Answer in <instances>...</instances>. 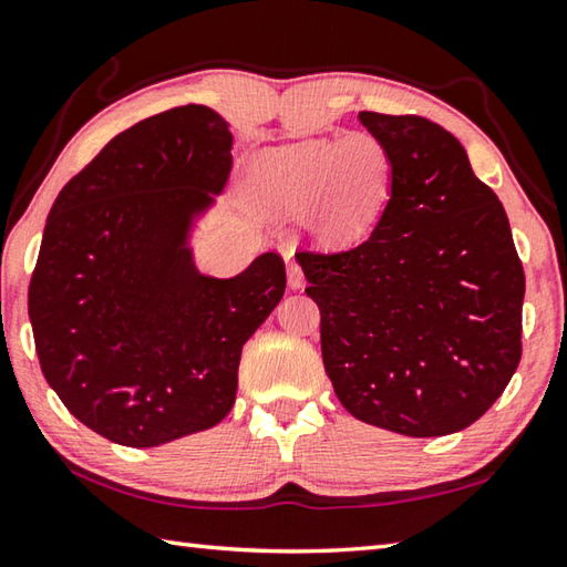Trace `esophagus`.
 Listing matches in <instances>:
<instances>
[{
    "instance_id": "34e87169",
    "label": "esophagus",
    "mask_w": 567,
    "mask_h": 567,
    "mask_svg": "<svg viewBox=\"0 0 567 567\" xmlns=\"http://www.w3.org/2000/svg\"><path fill=\"white\" fill-rule=\"evenodd\" d=\"M287 282H290L292 290H300V287L305 285V272H302V267L297 265V262H292L290 267H287Z\"/></svg>"
}]
</instances>
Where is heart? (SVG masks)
I'll list each match as a JSON object with an SVG mask.
<instances>
[{"label": "heart", "mask_w": 567, "mask_h": 567, "mask_svg": "<svg viewBox=\"0 0 567 567\" xmlns=\"http://www.w3.org/2000/svg\"><path fill=\"white\" fill-rule=\"evenodd\" d=\"M391 190V156L367 133L315 138L262 153L250 193L265 213H302L319 243L344 248L372 230Z\"/></svg>", "instance_id": "b5f03b06"}]
</instances>
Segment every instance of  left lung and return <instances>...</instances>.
Listing matches in <instances>:
<instances>
[{"mask_svg":"<svg viewBox=\"0 0 567 567\" xmlns=\"http://www.w3.org/2000/svg\"><path fill=\"white\" fill-rule=\"evenodd\" d=\"M391 198L342 252H297L324 372L349 414L404 436L471 426L520 362L526 275L498 195L439 123L362 111Z\"/></svg>","mask_w":567,"mask_h":567,"instance_id":"left-lung-1","label":"left lung"}]
</instances>
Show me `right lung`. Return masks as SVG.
I'll return each mask as SVG.
<instances>
[{
	"instance_id": "right-lung-1",
	"label": "right lung",
	"mask_w": 567,
	"mask_h": 567,
	"mask_svg": "<svg viewBox=\"0 0 567 567\" xmlns=\"http://www.w3.org/2000/svg\"><path fill=\"white\" fill-rule=\"evenodd\" d=\"M230 148L213 109L163 111L111 138L51 205L29 282L39 364L113 444L148 449L220 424L243 344L285 295L277 252L215 280L185 245L230 176Z\"/></svg>"
}]
</instances>
